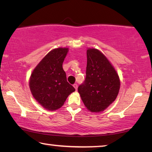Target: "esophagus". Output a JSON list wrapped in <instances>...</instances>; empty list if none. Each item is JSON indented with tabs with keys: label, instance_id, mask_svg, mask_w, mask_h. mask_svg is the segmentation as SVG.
<instances>
[{
	"label": "esophagus",
	"instance_id": "esophagus-1",
	"mask_svg": "<svg viewBox=\"0 0 152 152\" xmlns=\"http://www.w3.org/2000/svg\"><path fill=\"white\" fill-rule=\"evenodd\" d=\"M73 86L74 87V88H75V89H76V90H77V88H78V84H74V85H73Z\"/></svg>",
	"mask_w": 152,
	"mask_h": 152
}]
</instances>
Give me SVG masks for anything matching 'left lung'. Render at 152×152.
<instances>
[{
    "instance_id": "1",
    "label": "left lung",
    "mask_w": 152,
    "mask_h": 152,
    "mask_svg": "<svg viewBox=\"0 0 152 152\" xmlns=\"http://www.w3.org/2000/svg\"><path fill=\"white\" fill-rule=\"evenodd\" d=\"M85 81L78 91L89 111H103L115 101L120 79L114 66L101 51L88 48Z\"/></svg>"
}]
</instances>
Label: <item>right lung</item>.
<instances>
[{
    "label": "right lung",
    "mask_w": 152,
    "mask_h": 152,
    "mask_svg": "<svg viewBox=\"0 0 152 152\" xmlns=\"http://www.w3.org/2000/svg\"><path fill=\"white\" fill-rule=\"evenodd\" d=\"M69 51L68 48L51 50L33 70L29 78V88L38 103L49 110H56L75 88L67 82L62 64Z\"/></svg>",
    "instance_id": "1"
}]
</instances>
